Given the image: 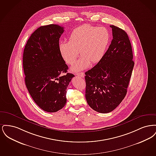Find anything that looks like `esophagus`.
<instances>
[{
  "label": "esophagus",
  "mask_w": 156,
  "mask_h": 156,
  "mask_svg": "<svg viewBox=\"0 0 156 156\" xmlns=\"http://www.w3.org/2000/svg\"><path fill=\"white\" fill-rule=\"evenodd\" d=\"M75 75H78V76H80V77H82V78H83V77H84V76H85V75H84V73H76Z\"/></svg>",
  "instance_id": "1"
}]
</instances>
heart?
I'll list each match as a JSON object with an SVG mask.
<instances>
[{
  "label": "heart",
  "instance_id": "1",
  "mask_svg": "<svg viewBox=\"0 0 156 156\" xmlns=\"http://www.w3.org/2000/svg\"><path fill=\"white\" fill-rule=\"evenodd\" d=\"M110 40L107 29L85 24L74 29L69 41L59 43V52L68 64L74 62L80 52L81 57L71 67L73 72H78L87 68L90 62L95 64L102 59Z\"/></svg>",
  "mask_w": 156,
  "mask_h": 156
}]
</instances>
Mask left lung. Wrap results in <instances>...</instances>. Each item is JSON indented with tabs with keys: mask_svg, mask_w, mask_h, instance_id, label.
Masks as SVG:
<instances>
[{
	"mask_svg": "<svg viewBox=\"0 0 156 156\" xmlns=\"http://www.w3.org/2000/svg\"><path fill=\"white\" fill-rule=\"evenodd\" d=\"M113 39L104 57L85 74V97L94 111H113L127 93L134 62L130 40L125 31L111 25Z\"/></svg>",
	"mask_w": 156,
	"mask_h": 156,
	"instance_id": "8db88e82",
	"label": "left lung"
}]
</instances>
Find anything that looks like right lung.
Instances as JSON below:
<instances>
[{"instance_id":"add662e5","label":"right lung","mask_w":156,"mask_h":156,"mask_svg":"<svg viewBox=\"0 0 156 156\" xmlns=\"http://www.w3.org/2000/svg\"><path fill=\"white\" fill-rule=\"evenodd\" d=\"M64 27L57 24L41 26L30 36L25 45L23 66L25 83L37 105L47 112L61 109L67 102L66 90L74 75L59 50Z\"/></svg>"}]
</instances>
